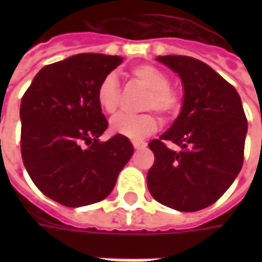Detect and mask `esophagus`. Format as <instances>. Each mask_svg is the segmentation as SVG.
Instances as JSON below:
<instances>
[{"instance_id":"34e87169","label":"esophagus","mask_w":262,"mask_h":262,"mask_svg":"<svg viewBox=\"0 0 262 262\" xmlns=\"http://www.w3.org/2000/svg\"><path fill=\"white\" fill-rule=\"evenodd\" d=\"M132 144H133V147L136 148V150H140V148H144L146 146H147L144 142H139V140H133Z\"/></svg>"}]
</instances>
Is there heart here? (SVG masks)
<instances>
[{
	"label": "heart",
	"instance_id": "b5f03b06",
	"mask_svg": "<svg viewBox=\"0 0 262 262\" xmlns=\"http://www.w3.org/2000/svg\"><path fill=\"white\" fill-rule=\"evenodd\" d=\"M133 78L147 88V94L143 99V111H156L164 118H174L180 109L182 101L180 94L172 86L167 73L151 64H139L132 69ZM97 102L99 108L106 114H114L120 102V85L114 74L103 77L97 88ZM159 120L151 112L130 115L119 114L111 119V130L132 140H140L156 132Z\"/></svg>",
	"mask_w": 262,
	"mask_h": 262
}]
</instances>
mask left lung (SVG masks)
<instances>
[{"label":"left lung","instance_id":"left-lung-1","mask_svg":"<svg viewBox=\"0 0 262 262\" xmlns=\"http://www.w3.org/2000/svg\"><path fill=\"white\" fill-rule=\"evenodd\" d=\"M157 60L181 77L184 105L170 129L148 143L154 164L147 187L157 202L195 212L216 202L238 176L247 118L236 88L206 63L188 56Z\"/></svg>","mask_w":262,"mask_h":262}]
</instances>
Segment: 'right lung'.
Listing matches in <instances>:
<instances>
[{
  "instance_id": "right-lung-1",
  "label": "right lung",
  "mask_w": 262,
  "mask_h": 262,
  "mask_svg": "<svg viewBox=\"0 0 262 262\" xmlns=\"http://www.w3.org/2000/svg\"><path fill=\"white\" fill-rule=\"evenodd\" d=\"M122 60L81 53L45 66L22 97L24 165L33 184L60 205L78 208L105 199L133 154L125 136L98 140L108 120L97 88Z\"/></svg>"
}]
</instances>
